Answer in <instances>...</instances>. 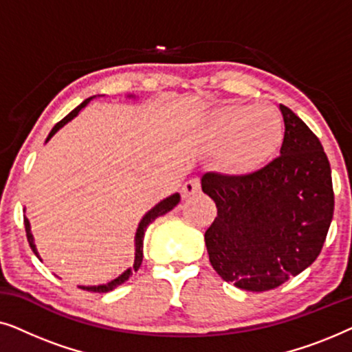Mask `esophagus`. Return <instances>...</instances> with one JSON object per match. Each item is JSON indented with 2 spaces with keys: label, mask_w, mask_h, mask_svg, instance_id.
Listing matches in <instances>:
<instances>
[{
  "label": "esophagus",
  "mask_w": 352,
  "mask_h": 352,
  "mask_svg": "<svg viewBox=\"0 0 352 352\" xmlns=\"http://www.w3.org/2000/svg\"><path fill=\"white\" fill-rule=\"evenodd\" d=\"M200 192V179L199 177H190L189 181H186V184L182 186V197H190Z\"/></svg>",
  "instance_id": "esophagus-1"
}]
</instances>
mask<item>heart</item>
Segmentation results:
<instances>
[{
    "mask_svg": "<svg viewBox=\"0 0 352 352\" xmlns=\"http://www.w3.org/2000/svg\"><path fill=\"white\" fill-rule=\"evenodd\" d=\"M208 134L224 146V165L234 173L256 170L272 155L282 139V122L269 107L234 104L219 109Z\"/></svg>",
    "mask_w": 352,
    "mask_h": 352,
    "instance_id": "heart-1",
    "label": "heart"
}]
</instances>
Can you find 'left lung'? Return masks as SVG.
Listing matches in <instances>:
<instances>
[{
	"mask_svg": "<svg viewBox=\"0 0 352 352\" xmlns=\"http://www.w3.org/2000/svg\"><path fill=\"white\" fill-rule=\"evenodd\" d=\"M280 155L248 175L206 173L201 189L218 216L205 232L210 263L248 292L282 285L316 261L335 210L329 158L319 138L280 105Z\"/></svg>",
	"mask_w": 352,
	"mask_h": 352,
	"instance_id": "1",
	"label": "left lung"
}]
</instances>
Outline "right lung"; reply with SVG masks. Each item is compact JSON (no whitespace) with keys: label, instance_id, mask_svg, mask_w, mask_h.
<instances>
[{"label":"right lung","instance_id":"1","mask_svg":"<svg viewBox=\"0 0 352 352\" xmlns=\"http://www.w3.org/2000/svg\"><path fill=\"white\" fill-rule=\"evenodd\" d=\"M89 100H91V98H89V99H86L85 102H81V104L78 105V107L72 110V112H70L69 115H67L65 118H62L59 123H56V126L51 129V133H50V136H47V139H51V138H52V134H54V133L57 131V129L64 126V124H65L67 122H70V120L74 118L75 115L78 113L80 110L83 109L85 105L89 102ZM47 139H46V141H47ZM179 200H181L179 194H175V195L168 197V199H165L163 201H160V204H158V205L153 206V208H152L151 211H148V213H147L146 216H144L141 223H139V228H138V232H136V258H134V264H133V267H131V269H128L126 272H123L122 276H120L118 278H115V280H112L110 283H107V285H99V287H81V288H83V290H89V292L105 293V292L113 290L115 287L122 285L123 282H126L128 278L133 276V271L136 272L138 269H139V266H141V263H142V239H144V232H146L147 226L151 224L152 221H155V219L158 218V216L165 214V213H168V211H170V210L175 208V206H176L177 204H179ZM23 224H25V232H27V240H28V243H30V247H32V250H33V253H35L36 256H38L36 248H35V245H33V239H32V234H30V224H28V219H27V218H23ZM38 258H40V256H38Z\"/></svg>","mask_w":352,"mask_h":352}]
</instances>
